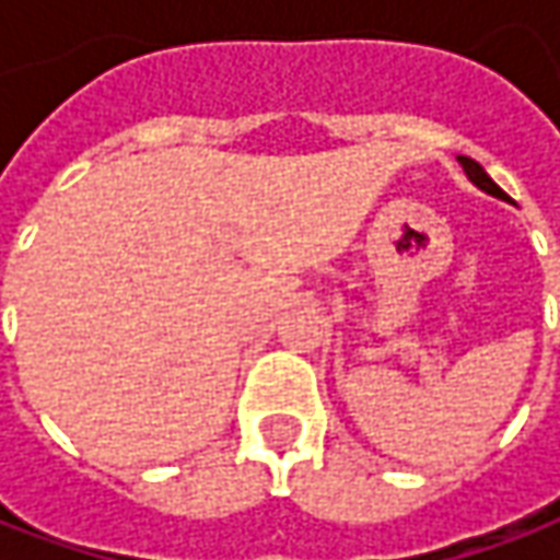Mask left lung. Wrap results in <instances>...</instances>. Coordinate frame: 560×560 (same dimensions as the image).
I'll list each match as a JSON object with an SVG mask.
<instances>
[{
    "label": "left lung",
    "instance_id": "left-lung-1",
    "mask_svg": "<svg viewBox=\"0 0 560 560\" xmlns=\"http://www.w3.org/2000/svg\"><path fill=\"white\" fill-rule=\"evenodd\" d=\"M458 164L464 167V174H467V180L477 186V189H483V192H489V196H495V199H502V202H511V196H508L502 186L495 184L489 174H486L480 164L474 162V159H467V155H458Z\"/></svg>",
    "mask_w": 560,
    "mask_h": 560
}]
</instances>
